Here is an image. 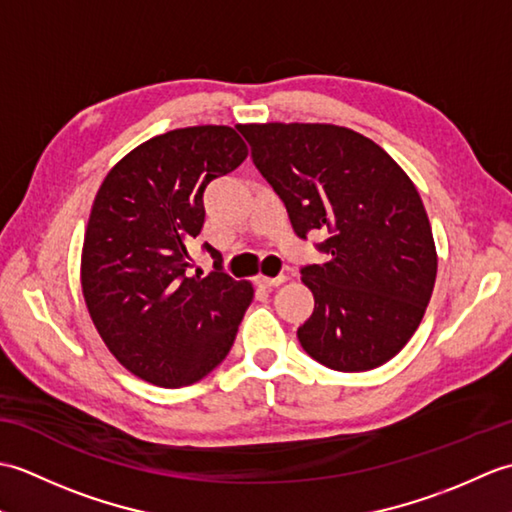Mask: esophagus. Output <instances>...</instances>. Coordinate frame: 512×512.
Masks as SVG:
<instances>
[{"label": "esophagus", "instance_id": "esophagus-1", "mask_svg": "<svg viewBox=\"0 0 512 512\" xmlns=\"http://www.w3.org/2000/svg\"><path fill=\"white\" fill-rule=\"evenodd\" d=\"M286 281V275H279V277H264L259 275L257 277V284L264 286V288H275V286H281Z\"/></svg>", "mask_w": 512, "mask_h": 512}]
</instances>
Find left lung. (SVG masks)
Wrapping results in <instances>:
<instances>
[{
	"label": "left lung",
	"instance_id": "8db88e82",
	"mask_svg": "<svg viewBox=\"0 0 512 512\" xmlns=\"http://www.w3.org/2000/svg\"><path fill=\"white\" fill-rule=\"evenodd\" d=\"M255 167L306 239L325 231V264L301 268L314 295L297 330L314 361L365 372L418 330L438 273L436 242L416 184L374 140L328 123L237 125Z\"/></svg>",
	"mask_w": 512,
	"mask_h": 512
}]
</instances>
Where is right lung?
<instances>
[{"instance_id": "obj_1", "label": "right lung", "mask_w": 512, "mask_h": 512, "mask_svg": "<svg viewBox=\"0 0 512 512\" xmlns=\"http://www.w3.org/2000/svg\"><path fill=\"white\" fill-rule=\"evenodd\" d=\"M248 156L233 127L173 129L118 160L85 228L81 288L94 328L116 361L158 387H187L220 365L253 284L222 270L191 275L189 244L202 231V193Z\"/></svg>"}]
</instances>
